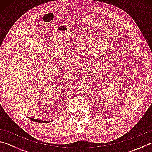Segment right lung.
<instances>
[{
	"label": "right lung",
	"instance_id": "right-lung-1",
	"mask_svg": "<svg viewBox=\"0 0 152 152\" xmlns=\"http://www.w3.org/2000/svg\"><path fill=\"white\" fill-rule=\"evenodd\" d=\"M29 119L34 121L35 122H38V123H49L51 122V121H43V120H39V119H33V118H31V117H28Z\"/></svg>",
	"mask_w": 152,
	"mask_h": 152
}]
</instances>
